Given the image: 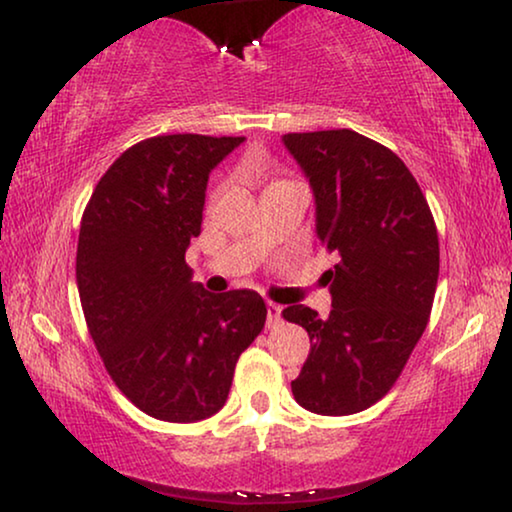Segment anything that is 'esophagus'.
<instances>
[{
	"instance_id": "1",
	"label": "esophagus",
	"mask_w": 512,
	"mask_h": 512,
	"mask_svg": "<svg viewBox=\"0 0 512 512\" xmlns=\"http://www.w3.org/2000/svg\"><path fill=\"white\" fill-rule=\"evenodd\" d=\"M282 312L284 307L277 303H268V326H277L282 321Z\"/></svg>"
}]
</instances>
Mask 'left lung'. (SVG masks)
<instances>
[{
    "mask_svg": "<svg viewBox=\"0 0 512 512\" xmlns=\"http://www.w3.org/2000/svg\"><path fill=\"white\" fill-rule=\"evenodd\" d=\"M314 198V230L340 256L324 282L331 314L289 305L310 335L291 382L317 415H354L387 394L422 338L438 284V233L422 188L387 146L354 130L282 137Z\"/></svg>",
    "mask_w": 512,
    "mask_h": 512,
    "instance_id": "8db88e82",
    "label": "left lung"
}]
</instances>
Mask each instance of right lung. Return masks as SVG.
<instances>
[{"mask_svg": "<svg viewBox=\"0 0 512 512\" xmlns=\"http://www.w3.org/2000/svg\"><path fill=\"white\" fill-rule=\"evenodd\" d=\"M244 137L163 135L116 158L83 212L76 286L116 387L146 415L191 424L226 405L235 363L265 324L256 291L209 293L186 249L207 181Z\"/></svg>", "mask_w": 512, "mask_h": 512, "instance_id": "obj_1", "label": "right lung"}]
</instances>
